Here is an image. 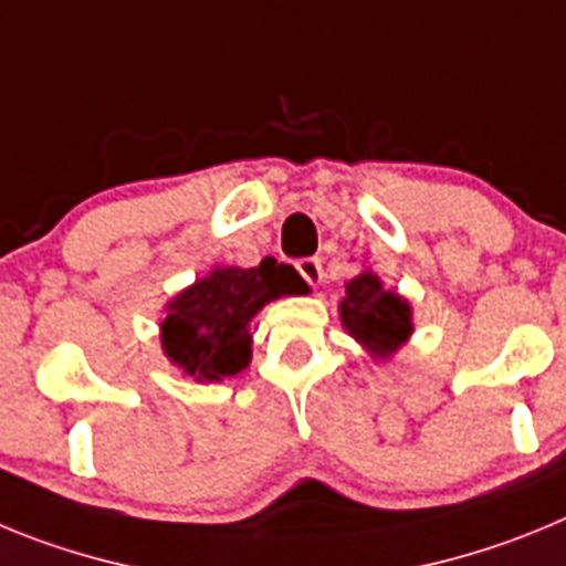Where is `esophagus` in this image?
Instances as JSON below:
<instances>
[{"mask_svg": "<svg viewBox=\"0 0 566 566\" xmlns=\"http://www.w3.org/2000/svg\"><path fill=\"white\" fill-rule=\"evenodd\" d=\"M297 272L303 274L308 286H319V280H323V263L317 258H300L297 260Z\"/></svg>", "mask_w": 566, "mask_h": 566, "instance_id": "esophagus-1", "label": "esophagus"}]
</instances>
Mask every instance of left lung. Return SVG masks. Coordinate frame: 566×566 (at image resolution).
<instances>
[{
  "mask_svg": "<svg viewBox=\"0 0 566 566\" xmlns=\"http://www.w3.org/2000/svg\"><path fill=\"white\" fill-rule=\"evenodd\" d=\"M339 317L348 334L357 337L379 359L391 357L413 328L411 306L399 294L385 292L379 277L368 272L345 286Z\"/></svg>",
  "mask_w": 566,
  "mask_h": 566,
  "instance_id": "1",
  "label": "left lung"
}]
</instances>
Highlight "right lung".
Returning a JSON list of instances; mask_svg holds the SVG:
<instances>
[{
	"label": "right lung",
	"mask_w": 566,
	"mask_h": 566,
	"mask_svg": "<svg viewBox=\"0 0 566 566\" xmlns=\"http://www.w3.org/2000/svg\"><path fill=\"white\" fill-rule=\"evenodd\" d=\"M306 280L266 258L254 269H214L169 303L164 352L198 382H221L249 365L254 314L280 294H303Z\"/></svg>",
	"instance_id": "1"
}]
</instances>
